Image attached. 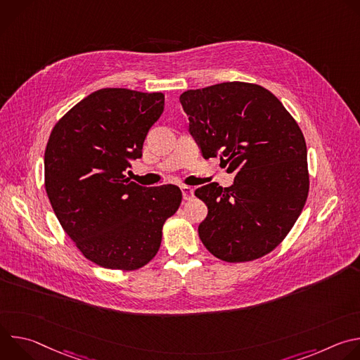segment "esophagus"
Wrapping results in <instances>:
<instances>
[{
	"label": "esophagus",
	"instance_id": "obj_1",
	"mask_svg": "<svg viewBox=\"0 0 360 360\" xmlns=\"http://www.w3.org/2000/svg\"><path fill=\"white\" fill-rule=\"evenodd\" d=\"M181 191H182V196L185 200H189L193 198V189L191 186L184 185V186H181Z\"/></svg>",
	"mask_w": 360,
	"mask_h": 360
}]
</instances>
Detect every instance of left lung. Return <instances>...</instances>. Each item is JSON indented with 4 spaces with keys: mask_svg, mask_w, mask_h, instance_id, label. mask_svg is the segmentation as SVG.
<instances>
[{
    "mask_svg": "<svg viewBox=\"0 0 360 360\" xmlns=\"http://www.w3.org/2000/svg\"><path fill=\"white\" fill-rule=\"evenodd\" d=\"M179 101L205 160L221 155L233 185L195 191L208 207L198 233L218 259L236 264L272 252L299 218L309 192L304 136L266 88L222 82Z\"/></svg>",
    "mask_w": 360,
    "mask_h": 360,
    "instance_id": "left-lung-1",
    "label": "left lung"
}]
</instances>
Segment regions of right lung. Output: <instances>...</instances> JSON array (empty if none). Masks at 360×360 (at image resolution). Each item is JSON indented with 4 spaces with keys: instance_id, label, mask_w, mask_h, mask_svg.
<instances>
[{
    "instance_id": "right-lung-1",
    "label": "right lung",
    "mask_w": 360,
    "mask_h": 360,
    "mask_svg": "<svg viewBox=\"0 0 360 360\" xmlns=\"http://www.w3.org/2000/svg\"><path fill=\"white\" fill-rule=\"evenodd\" d=\"M164 99L161 92L102 88L51 131L44 158L51 207L79 252L102 268L135 271L152 261L165 221L181 205L178 186L146 188L124 175L142 157Z\"/></svg>"
}]
</instances>
